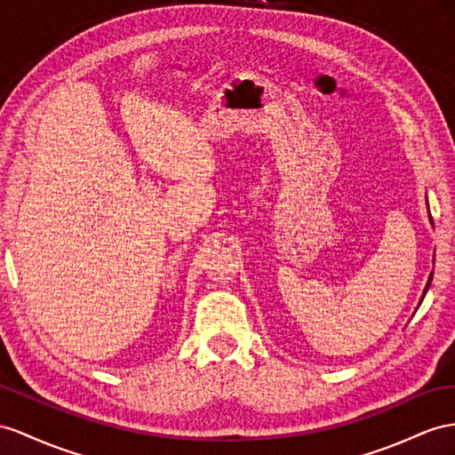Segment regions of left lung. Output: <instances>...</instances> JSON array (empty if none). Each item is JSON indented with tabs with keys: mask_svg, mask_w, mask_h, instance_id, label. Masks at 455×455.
Masks as SVG:
<instances>
[{
	"mask_svg": "<svg viewBox=\"0 0 455 455\" xmlns=\"http://www.w3.org/2000/svg\"><path fill=\"white\" fill-rule=\"evenodd\" d=\"M430 281H433V275L428 276V283H427V286H425V292H423V298H425V294H427V290H428V286H430ZM423 298H421V301H423Z\"/></svg>",
	"mask_w": 455,
	"mask_h": 455,
	"instance_id": "8db88e82",
	"label": "left lung"
}]
</instances>
